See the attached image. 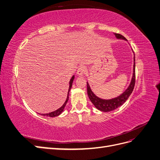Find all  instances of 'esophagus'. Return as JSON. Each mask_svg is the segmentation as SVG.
Here are the masks:
<instances>
[{
    "mask_svg": "<svg viewBox=\"0 0 160 160\" xmlns=\"http://www.w3.org/2000/svg\"><path fill=\"white\" fill-rule=\"evenodd\" d=\"M85 71H86V67L83 65H81L79 67L78 69H77V73L78 75H82L85 73Z\"/></svg>",
    "mask_w": 160,
    "mask_h": 160,
    "instance_id": "34e87169",
    "label": "esophagus"
}]
</instances>
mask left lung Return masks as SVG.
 I'll list each match as a JSON object with an SVG mask.
<instances>
[{"mask_svg": "<svg viewBox=\"0 0 160 160\" xmlns=\"http://www.w3.org/2000/svg\"><path fill=\"white\" fill-rule=\"evenodd\" d=\"M115 37L118 38H122V39L127 40L123 35H120L119 33H115ZM135 57H134L133 73L132 82H131V83L128 89L125 91L123 94H122L120 96L118 97V98L113 99H109V100L101 99L98 98V97H97L93 92L91 91L88 83H87L88 94L89 99L91 100V102L93 103V104L95 105V107L97 109L100 111H104V112H108V111H111L117 109L119 107V106L122 105L125 101H127L130 95L132 93L134 86H135Z\"/></svg>", "mask_w": 160, "mask_h": 160, "instance_id": "left-lung-1", "label": "left lung"}]
</instances>
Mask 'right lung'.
<instances>
[{
    "mask_svg": "<svg viewBox=\"0 0 160 160\" xmlns=\"http://www.w3.org/2000/svg\"><path fill=\"white\" fill-rule=\"evenodd\" d=\"M73 79H74V76H72V77L71 78V79L70 80V85H69V91H68V94H67V99L65 101V102L64 103V104L62 105L61 107L58 109L57 110L55 111H52V112H51V113H45V114H41L42 115H44V116H47V117H56V116H58L59 115L62 111H63V109L65 107V105L67 104V102L68 101V99H69V91L70 89H71V87H72V81H73Z\"/></svg>",
    "mask_w": 160,
    "mask_h": 160,
    "instance_id": "add662e5",
    "label": "right lung"
}]
</instances>
